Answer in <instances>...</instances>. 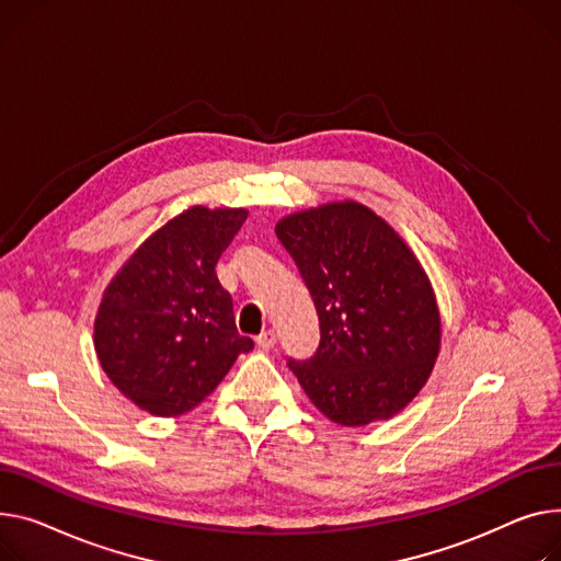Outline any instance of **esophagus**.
Returning <instances> with one entry per match:
<instances>
[{
	"mask_svg": "<svg viewBox=\"0 0 561 561\" xmlns=\"http://www.w3.org/2000/svg\"><path fill=\"white\" fill-rule=\"evenodd\" d=\"M275 343H277L275 329H266V331H261V333L256 335V347H261V350H273Z\"/></svg>",
	"mask_w": 561,
	"mask_h": 561,
	"instance_id": "esophagus-1",
	"label": "esophagus"
}]
</instances>
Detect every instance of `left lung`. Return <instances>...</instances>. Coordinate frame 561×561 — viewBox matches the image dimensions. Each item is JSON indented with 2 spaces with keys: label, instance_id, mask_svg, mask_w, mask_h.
Returning a JSON list of instances; mask_svg holds the SVG:
<instances>
[{
  "label": "left lung",
  "instance_id": "obj_1",
  "mask_svg": "<svg viewBox=\"0 0 561 561\" xmlns=\"http://www.w3.org/2000/svg\"><path fill=\"white\" fill-rule=\"evenodd\" d=\"M275 232L320 320L316 356L288 360L311 403L341 426L401 413L426 386L442 343L435 293L415 252L356 201L288 214Z\"/></svg>",
  "mask_w": 561,
  "mask_h": 561
}]
</instances>
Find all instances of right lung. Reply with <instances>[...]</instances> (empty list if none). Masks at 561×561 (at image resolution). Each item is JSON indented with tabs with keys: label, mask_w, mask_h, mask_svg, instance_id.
Listing matches in <instances>:
<instances>
[{
	"label": "right lung",
	"mask_w": 561,
	"mask_h": 561,
	"mask_svg": "<svg viewBox=\"0 0 561 561\" xmlns=\"http://www.w3.org/2000/svg\"><path fill=\"white\" fill-rule=\"evenodd\" d=\"M248 218L243 207L194 205L148 237L110 279L94 318V352L126 399L180 417L226 379L254 343L234 324L216 264Z\"/></svg>",
	"instance_id": "1"
}]
</instances>
